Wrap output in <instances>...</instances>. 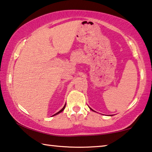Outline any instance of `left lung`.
Here are the masks:
<instances>
[{
    "label": "left lung",
    "mask_w": 152,
    "mask_h": 152,
    "mask_svg": "<svg viewBox=\"0 0 152 152\" xmlns=\"http://www.w3.org/2000/svg\"><path fill=\"white\" fill-rule=\"evenodd\" d=\"M89 108H90V109H91V110H92V111H93V112H95V111H94V110H93V109H91V107H89Z\"/></svg>",
    "instance_id": "1"
}]
</instances>
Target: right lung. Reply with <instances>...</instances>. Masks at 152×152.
I'll list each match as a JSON object with an SVG mask.
<instances>
[{"instance_id": "add662e5", "label": "right lung", "mask_w": 152, "mask_h": 152, "mask_svg": "<svg viewBox=\"0 0 152 152\" xmlns=\"http://www.w3.org/2000/svg\"><path fill=\"white\" fill-rule=\"evenodd\" d=\"M66 104H65V105H64V107H63V108H62V109H61V110H60V111H59V112H57V113H56V114H55L54 115H57V114H59V113H61V112H63V111H64V110L65 109V107H66Z\"/></svg>"}]
</instances>
